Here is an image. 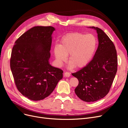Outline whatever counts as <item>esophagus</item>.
Wrapping results in <instances>:
<instances>
[{"instance_id":"esophagus-1","label":"esophagus","mask_w":128,"mask_h":128,"mask_svg":"<svg viewBox=\"0 0 128 128\" xmlns=\"http://www.w3.org/2000/svg\"><path fill=\"white\" fill-rule=\"evenodd\" d=\"M64 76L65 77H69L70 76V74L68 72H65L64 74Z\"/></svg>"}]
</instances>
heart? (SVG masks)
I'll use <instances>...</instances> for the list:
<instances>
[{
    "mask_svg": "<svg viewBox=\"0 0 128 128\" xmlns=\"http://www.w3.org/2000/svg\"><path fill=\"white\" fill-rule=\"evenodd\" d=\"M96 37L91 34L72 32L66 34L56 45L53 52L57 65L62 66L69 56V68H82L89 63L96 48Z\"/></svg>",
    "mask_w": 128,
    "mask_h": 128,
    "instance_id": "heart-1",
    "label": "heart"
}]
</instances>
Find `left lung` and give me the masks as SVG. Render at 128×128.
I'll use <instances>...</instances> for the list:
<instances>
[{"label":"left lung","instance_id":"left-lung-1","mask_svg":"<svg viewBox=\"0 0 128 128\" xmlns=\"http://www.w3.org/2000/svg\"><path fill=\"white\" fill-rule=\"evenodd\" d=\"M89 28L96 31L98 49L91 61L72 75L79 81L76 94L84 101L91 102L109 92L117 70V56L115 46L103 30L94 26Z\"/></svg>","mask_w":128,"mask_h":128}]
</instances>
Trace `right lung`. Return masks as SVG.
I'll list each match as a JSON object with an SVG mask.
<instances>
[{
	"mask_svg": "<svg viewBox=\"0 0 128 128\" xmlns=\"http://www.w3.org/2000/svg\"><path fill=\"white\" fill-rule=\"evenodd\" d=\"M52 26H35L15 42L10 68L18 90L32 100L48 96L63 78V70L49 63Z\"/></svg>",
	"mask_w": 128,
	"mask_h": 128,
	"instance_id": "add662e5",
	"label": "right lung"
}]
</instances>
